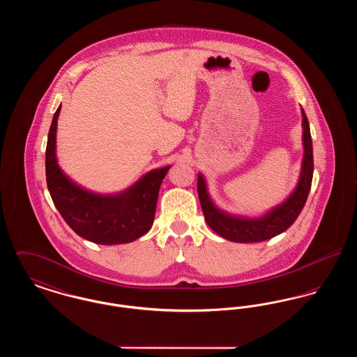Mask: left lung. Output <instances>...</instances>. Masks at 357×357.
<instances>
[{
    "label": "left lung",
    "instance_id": "8db88e82",
    "mask_svg": "<svg viewBox=\"0 0 357 357\" xmlns=\"http://www.w3.org/2000/svg\"><path fill=\"white\" fill-rule=\"evenodd\" d=\"M301 114L304 156L298 182L287 199L269 208L264 214L258 217H248L222 210L211 199L202 172L198 174V197L202 206L204 220L218 236L238 243L262 242L284 233L297 220L305 206L313 178V147L310 128L305 111L303 108Z\"/></svg>",
    "mask_w": 357,
    "mask_h": 357
}]
</instances>
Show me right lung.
<instances>
[{
    "label": "right lung",
    "mask_w": 357,
    "mask_h": 357,
    "mask_svg": "<svg viewBox=\"0 0 357 357\" xmlns=\"http://www.w3.org/2000/svg\"><path fill=\"white\" fill-rule=\"evenodd\" d=\"M56 109L45 153L47 185L52 201L69 227L82 238L99 245L130 243L153 226L160 185L171 166L142 175L131 186L115 194H99L77 185L61 170L56 156Z\"/></svg>",
    "instance_id": "right-lung-1"
}]
</instances>
